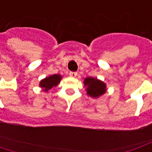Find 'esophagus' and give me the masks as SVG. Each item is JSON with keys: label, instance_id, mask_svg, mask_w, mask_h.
Segmentation results:
<instances>
[{"label": "esophagus", "instance_id": "obj_1", "mask_svg": "<svg viewBox=\"0 0 152 152\" xmlns=\"http://www.w3.org/2000/svg\"><path fill=\"white\" fill-rule=\"evenodd\" d=\"M69 75H70V76H72V77H76V76H77V72H69Z\"/></svg>", "mask_w": 152, "mask_h": 152}]
</instances>
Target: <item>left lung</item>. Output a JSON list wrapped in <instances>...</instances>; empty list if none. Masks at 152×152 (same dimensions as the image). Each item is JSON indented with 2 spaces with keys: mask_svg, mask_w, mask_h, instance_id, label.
Segmentation results:
<instances>
[{
  "mask_svg": "<svg viewBox=\"0 0 152 152\" xmlns=\"http://www.w3.org/2000/svg\"><path fill=\"white\" fill-rule=\"evenodd\" d=\"M84 84L87 87V93L92 97L99 96L106 91L105 84L96 78L88 77L84 80Z\"/></svg>",
  "mask_w": 152,
  "mask_h": 152,
  "instance_id": "8db88e82",
  "label": "left lung"
}]
</instances>
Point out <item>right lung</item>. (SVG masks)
I'll return each mask as SVG.
<instances>
[{"instance_id":"add662e5","label":"right lung","mask_w":152,"mask_h":152,"mask_svg":"<svg viewBox=\"0 0 152 152\" xmlns=\"http://www.w3.org/2000/svg\"><path fill=\"white\" fill-rule=\"evenodd\" d=\"M61 79V75H53V76H50L49 77H46L45 79L42 80L41 82H40V85L41 88H45V91H48L53 87L56 86L60 83Z\"/></svg>"}]
</instances>
